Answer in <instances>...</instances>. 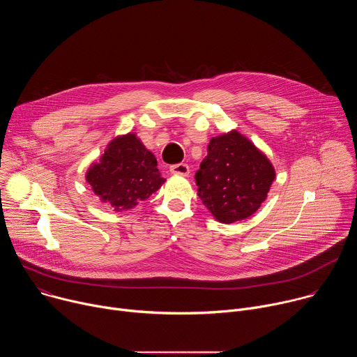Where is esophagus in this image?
<instances>
[{
	"label": "esophagus",
	"mask_w": 357,
	"mask_h": 357,
	"mask_svg": "<svg viewBox=\"0 0 357 357\" xmlns=\"http://www.w3.org/2000/svg\"><path fill=\"white\" fill-rule=\"evenodd\" d=\"M169 171L174 175H183V176H186L189 174V167L186 164H175V165H172L169 168Z\"/></svg>",
	"instance_id": "34e87169"
}]
</instances>
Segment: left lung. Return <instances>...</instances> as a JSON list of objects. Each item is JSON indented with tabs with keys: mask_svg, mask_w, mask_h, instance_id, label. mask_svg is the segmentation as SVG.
<instances>
[{
	"mask_svg": "<svg viewBox=\"0 0 357 357\" xmlns=\"http://www.w3.org/2000/svg\"><path fill=\"white\" fill-rule=\"evenodd\" d=\"M195 179L203 205L218 222L229 225L259 211L275 169L266 154L233 130L211 139Z\"/></svg>",
	"mask_w": 357,
	"mask_h": 357,
	"instance_id": "8db88e82",
	"label": "left lung"
}]
</instances>
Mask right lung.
Returning <instances> with one entry per match:
<instances>
[{"mask_svg":"<svg viewBox=\"0 0 357 357\" xmlns=\"http://www.w3.org/2000/svg\"><path fill=\"white\" fill-rule=\"evenodd\" d=\"M157 165L154 154L134 132H128L109 142L105 154L89 167L86 181L101 202L114 212H123L162 186L165 179Z\"/></svg>","mask_w":357,"mask_h":357,"instance_id":"1","label":"right lung"}]
</instances>
